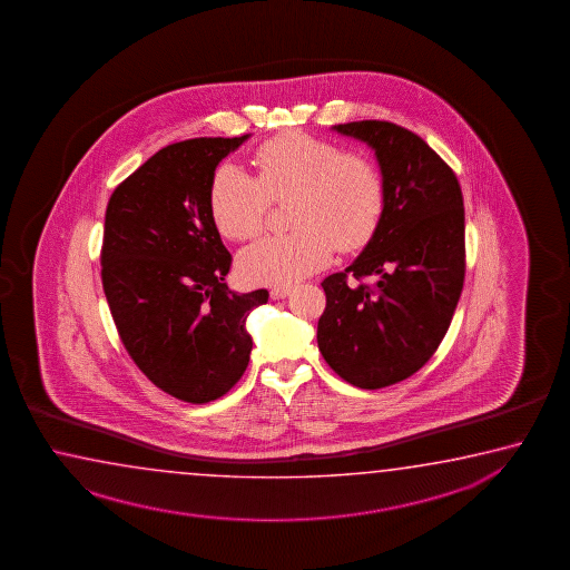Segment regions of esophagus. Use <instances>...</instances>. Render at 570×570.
Wrapping results in <instances>:
<instances>
[{"label": "esophagus", "instance_id": "34e87169", "mask_svg": "<svg viewBox=\"0 0 570 570\" xmlns=\"http://www.w3.org/2000/svg\"><path fill=\"white\" fill-rule=\"evenodd\" d=\"M289 293V287H273V289L269 291L271 299L275 301L285 299Z\"/></svg>", "mask_w": 570, "mask_h": 570}]
</instances>
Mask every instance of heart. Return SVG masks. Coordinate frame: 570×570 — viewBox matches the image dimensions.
Instances as JSON below:
<instances>
[{
  "instance_id": "heart-1",
  "label": "heart",
  "mask_w": 570,
  "mask_h": 570,
  "mask_svg": "<svg viewBox=\"0 0 570 570\" xmlns=\"http://www.w3.org/2000/svg\"><path fill=\"white\" fill-rule=\"evenodd\" d=\"M257 178L218 166L208 190L210 217L230 240L259 237L271 203L287 205L295 230L263 238L238 255L245 279L289 285L325 267L333 248L353 253L377 233L385 213V180L372 158L301 130L265 140L253 155Z\"/></svg>"
}]
</instances>
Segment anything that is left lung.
I'll return each mask as SVG.
<instances>
[{
	"label": "left lung",
	"instance_id": "left-lung-1",
	"mask_svg": "<svg viewBox=\"0 0 570 570\" xmlns=\"http://www.w3.org/2000/svg\"><path fill=\"white\" fill-rule=\"evenodd\" d=\"M333 128L375 150L385 213L362 255L323 279L317 345L342 380L380 390L425 365L452 323L466 275L464 198L454 170L404 126Z\"/></svg>",
	"mask_w": 570,
	"mask_h": 570
}]
</instances>
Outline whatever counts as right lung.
Here are the masks:
<instances>
[{
	"label": "right lung",
	"instance_id": "right-lung-1",
	"mask_svg": "<svg viewBox=\"0 0 570 570\" xmlns=\"http://www.w3.org/2000/svg\"><path fill=\"white\" fill-rule=\"evenodd\" d=\"M247 138L165 146L115 188L104 217V295L122 345L156 387L188 404L240 380L248 311L269 299L267 289H228L233 257L208 207L218 163Z\"/></svg>",
	"mask_w": 570,
	"mask_h": 570
}]
</instances>
